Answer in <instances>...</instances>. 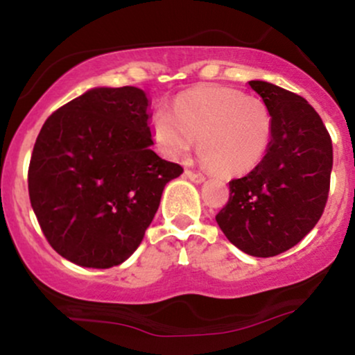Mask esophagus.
I'll use <instances>...</instances> for the list:
<instances>
[{
	"instance_id": "34e87169",
	"label": "esophagus",
	"mask_w": 355,
	"mask_h": 355,
	"mask_svg": "<svg viewBox=\"0 0 355 355\" xmlns=\"http://www.w3.org/2000/svg\"><path fill=\"white\" fill-rule=\"evenodd\" d=\"M185 175H187V178H190L191 182L202 183L203 180H205V175L198 173V172H193V170H185Z\"/></svg>"
}]
</instances>
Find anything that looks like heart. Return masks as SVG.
Masks as SVG:
<instances>
[{
    "instance_id": "obj_1",
    "label": "heart",
    "mask_w": 355,
    "mask_h": 355,
    "mask_svg": "<svg viewBox=\"0 0 355 355\" xmlns=\"http://www.w3.org/2000/svg\"><path fill=\"white\" fill-rule=\"evenodd\" d=\"M153 135L170 157H183L200 140V153L225 175L254 170L274 138V115L259 96L227 87L191 89L178 98L175 113L155 110Z\"/></svg>"
}]
</instances>
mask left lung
Returning a JSON list of instances; mask_svg holds the SVG:
<instances>
[{"mask_svg": "<svg viewBox=\"0 0 355 355\" xmlns=\"http://www.w3.org/2000/svg\"><path fill=\"white\" fill-rule=\"evenodd\" d=\"M248 85L272 110L274 138L263 160L229 183L230 198L215 220L242 252L274 257L297 245L324 214L332 140L302 96L267 81Z\"/></svg>", "mask_w": 355, "mask_h": 355, "instance_id": "obj_1", "label": "left lung"}]
</instances>
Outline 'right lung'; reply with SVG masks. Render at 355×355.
<instances>
[{
	"instance_id": "right-lung-1",
	"label": "right lung",
	"mask_w": 355,
	"mask_h": 355,
	"mask_svg": "<svg viewBox=\"0 0 355 355\" xmlns=\"http://www.w3.org/2000/svg\"><path fill=\"white\" fill-rule=\"evenodd\" d=\"M146 108L140 88H93L40 130L28 168L30 202L48 243L76 266L125 262L165 185L183 172L150 148Z\"/></svg>"
}]
</instances>
